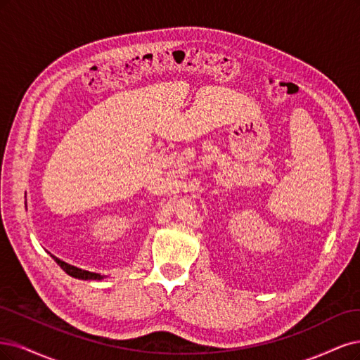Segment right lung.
Listing matches in <instances>:
<instances>
[{"label": "right lung", "instance_id": "1", "mask_svg": "<svg viewBox=\"0 0 360 360\" xmlns=\"http://www.w3.org/2000/svg\"><path fill=\"white\" fill-rule=\"evenodd\" d=\"M53 260L61 266V268L70 275V276H75V278H79V280H101V278L104 275L101 274H97V272H89V271H85V269H80V268H76V266L70 264V263H65L63 262L61 259H58L55 256H52Z\"/></svg>", "mask_w": 360, "mask_h": 360}]
</instances>
